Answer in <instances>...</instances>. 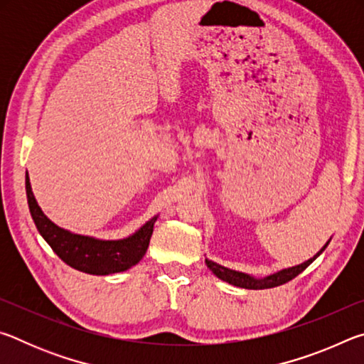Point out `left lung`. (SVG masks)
<instances>
[{
	"label": "left lung",
	"mask_w": 364,
	"mask_h": 364,
	"mask_svg": "<svg viewBox=\"0 0 364 364\" xmlns=\"http://www.w3.org/2000/svg\"><path fill=\"white\" fill-rule=\"evenodd\" d=\"M329 242H331V239L323 245L321 250H319L316 255H313L310 258V260H306L300 264H295V267H291V268L276 271V273L263 276V278H255V276L242 273V271H236V269L221 267V264H218L217 262L208 260V258H205V264L208 267V269H210L212 273L217 276V278L228 282V284H231V286L242 287V289H271V287H278V286L286 284V282L294 279L295 276H299L301 271L310 267V264L323 254L324 249L329 245Z\"/></svg>",
	"instance_id": "8db88e82"
}]
</instances>
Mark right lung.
<instances>
[{"label": "right lung", "instance_id": "add662e5", "mask_svg": "<svg viewBox=\"0 0 364 364\" xmlns=\"http://www.w3.org/2000/svg\"><path fill=\"white\" fill-rule=\"evenodd\" d=\"M26 191L30 215L35 221V226L43 239L51 245L60 260L69 267L88 274L106 276L120 273L134 267L144 257L154 231L159 215L134 231L128 237L114 239H97L93 236H83L53 223L36 202L32 186H30L28 173H26Z\"/></svg>", "mask_w": 364, "mask_h": 364}]
</instances>
